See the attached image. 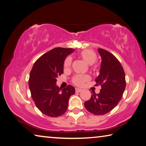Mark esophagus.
Wrapping results in <instances>:
<instances>
[{"label":"esophagus","mask_w":146,"mask_h":146,"mask_svg":"<svg viewBox=\"0 0 146 146\" xmlns=\"http://www.w3.org/2000/svg\"><path fill=\"white\" fill-rule=\"evenodd\" d=\"M81 91H82V89L78 88H76V92H81Z\"/></svg>","instance_id":"esophagus-1"}]
</instances>
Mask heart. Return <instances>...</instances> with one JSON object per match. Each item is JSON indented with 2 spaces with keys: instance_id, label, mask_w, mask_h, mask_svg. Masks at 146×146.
I'll return each instance as SVG.
<instances>
[{
  "instance_id": "1",
  "label": "heart",
  "mask_w": 146,
  "mask_h": 146,
  "mask_svg": "<svg viewBox=\"0 0 146 146\" xmlns=\"http://www.w3.org/2000/svg\"><path fill=\"white\" fill-rule=\"evenodd\" d=\"M80 56L83 60L89 65H92L96 62L98 56L95 52L90 49H85L80 52ZM72 63V59L70 57H67L64 61L63 68L65 70H68L70 68ZM90 80V77L88 75H76L72 78V82L78 86H81L83 84L87 82Z\"/></svg>"
}]
</instances>
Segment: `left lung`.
<instances>
[{"label": "left lung", "mask_w": 146, "mask_h": 146, "mask_svg": "<svg viewBox=\"0 0 146 146\" xmlns=\"http://www.w3.org/2000/svg\"><path fill=\"white\" fill-rule=\"evenodd\" d=\"M98 52L102 62L96 85H101V89L98 94L95 92L92 93L85 106L90 113L102 115L111 111L119 103L126 88V79L124 69L115 56L103 48H98Z\"/></svg>", "instance_id": "8db88e82"}]
</instances>
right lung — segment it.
Here are the masks:
<instances>
[{"instance_id":"obj_1","label":"right lung","mask_w":146,"mask_h":146,"mask_svg":"<svg viewBox=\"0 0 146 146\" xmlns=\"http://www.w3.org/2000/svg\"><path fill=\"white\" fill-rule=\"evenodd\" d=\"M74 50L71 48H53L38 58L31 70L29 87L32 99L38 110L48 117H58L65 113L69 98L75 94L72 86L61 90L56 85V78L63 74L64 61Z\"/></svg>"}]
</instances>
